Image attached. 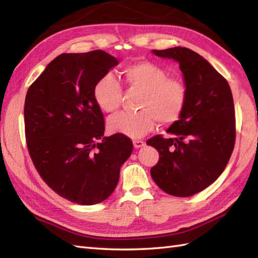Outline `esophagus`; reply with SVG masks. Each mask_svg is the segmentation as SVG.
<instances>
[{"label":"esophagus","mask_w":258,"mask_h":258,"mask_svg":"<svg viewBox=\"0 0 258 258\" xmlns=\"http://www.w3.org/2000/svg\"><path fill=\"white\" fill-rule=\"evenodd\" d=\"M133 145H134L135 149H140V147H143L145 145V143H144L143 141H141V140H134L133 141Z\"/></svg>","instance_id":"34e87169"}]
</instances>
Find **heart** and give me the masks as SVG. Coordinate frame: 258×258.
Segmentation results:
<instances>
[{
    "mask_svg": "<svg viewBox=\"0 0 258 258\" xmlns=\"http://www.w3.org/2000/svg\"><path fill=\"white\" fill-rule=\"evenodd\" d=\"M124 86L141 91L136 113H119L108 119V130L132 139L150 133L156 122L162 126L176 122L187 103V85L180 78L168 76L167 71L154 62L139 61L122 71ZM93 97L103 112L113 113L120 105L122 86L112 74L96 82Z\"/></svg>",
    "mask_w": 258,
    "mask_h": 258,
    "instance_id": "1",
    "label": "heart"
}]
</instances>
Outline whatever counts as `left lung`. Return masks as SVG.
Wrapping results in <instances>:
<instances>
[{
    "mask_svg": "<svg viewBox=\"0 0 258 258\" xmlns=\"http://www.w3.org/2000/svg\"><path fill=\"white\" fill-rule=\"evenodd\" d=\"M152 52L179 64L188 96L183 114L166 131L168 138L156 135L146 141L160 154L151 175L165 193L188 197L215 182L231 158L236 138L232 91L227 81L189 48Z\"/></svg>",
    "mask_w": 258,
    "mask_h": 258,
    "instance_id": "1",
    "label": "left lung"
}]
</instances>
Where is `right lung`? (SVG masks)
<instances>
[{
    "instance_id": "add662e5",
    "label": "right lung",
    "mask_w": 258,
    "mask_h": 258,
    "mask_svg": "<svg viewBox=\"0 0 258 258\" xmlns=\"http://www.w3.org/2000/svg\"><path fill=\"white\" fill-rule=\"evenodd\" d=\"M118 64L102 50L63 53L29 87L24 104L27 150L42 179L59 196L94 205L113 193L133 143L104 138V116L93 89Z\"/></svg>"
}]
</instances>
